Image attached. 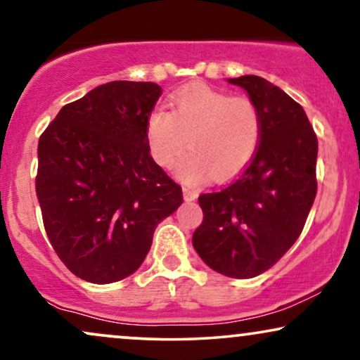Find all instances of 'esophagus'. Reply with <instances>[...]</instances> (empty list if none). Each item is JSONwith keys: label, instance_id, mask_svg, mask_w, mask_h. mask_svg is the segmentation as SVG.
Masks as SVG:
<instances>
[{"label": "esophagus", "instance_id": "1", "mask_svg": "<svg viewBox=\"0 0 360 360\" xmlns=\"http://www.w3.org/2000/svg\"><path fill=\"white\" fill-rule=\"evenodd\" d=\"M183 194H184V201H194V199H198V195H199L198 191L193 188H184Z\"/></svg>", "mask_w": 360, "mask_h": 360}]
</instances>
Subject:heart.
I'll return each mask as SVG.
<instances>
[{
  "label": "heart",
  "mask_w": 360,
  "mask_h": 360,
  "mask_svg": "<svg viewBox=\"0 0 360 360\" xmlns=\"http://www.w3.org/2000/svg\"><path fill=\"white\" fill-rule=\"evenodd\" d=\"M172 111L153 109L146 136L154 161L169 167L186 149L176 166L184 183H198L211 172L229 179L251 161L256 153L261 121L251 99L231 98L206 84H191L171 96Z\"/></svg>",
  "instance_id": "obj_1"
}]
</instances>
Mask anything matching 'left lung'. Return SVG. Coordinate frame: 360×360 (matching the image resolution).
Returning a JSON list of instances; mask_svg holds the SVG:
<instances>
[{"label": "left lung", "instance_id": "obj_1", "mask_svg": "<svg viewBox=\"0 0 360 360\" xmlns=\"http://www.w3.org/2000/svg\"><path fill=\"white\" fill-rule=\"evenodd\" d=\"M259 112L251 165L233 184L199 195L204 212L193 245L212 271L249 279L267 271L297 240L317 193V138L306 111L259 76L227 79Z\"/></svg>", "mask_w": 360, "mask_h": 360}]
</instances>
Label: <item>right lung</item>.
I'll return each mask as SVG.
<instances>
[{"label": "right lung", "instance_id": "right-lung-1", "mask_svg": "<svg viewBox=\"0 0 360 360\" xmlns=\"http://www.w3.org/2000/svg\"><path fill=\"white\" fill-rule=\"evenodd\" d=\"M156 83L111 81L66 104L39 138L36 194L53 249L72 274L111 284L139 269L183 191L149 154Z\"/></svg>", "mask_w": 360, "mask_h": 360}]
</instances>
